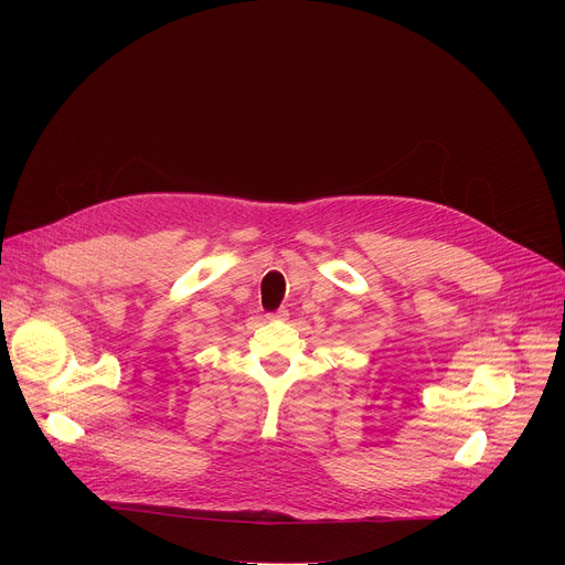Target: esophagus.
<instances>
[{
  "label": "esophagus",
  "instance_id": "esophagus-1",
  "mask_svg": "<svg viewBox=\"0 0 565 565\" xmlns=\"http://www.w3.org/2000/svg\"><path fill=\"white\" fill-rule=\"evenodd\" d=\"M288 316H290V313H288V309H284V307L277 309L275 313H267V318H270V320H288Z\"/></svg>",
  "mask_w": 565,
  "mask_h": 565
}]
</instances>
